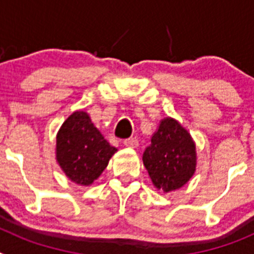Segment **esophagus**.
Wrapping results in <instances>:
<instances>
[{"instance_id":"1","label":"esophagus","mask_w":254,"mask_h":254,"mask_svg":"<svg viewBox=\"0 0 254 254\" xmlns=\"http://www.w3.org/2000/svg\"><path fill=\"white\" fill-rule=\"evenodd\" d=\"M123 145H125L126 147H131V149H134V147L138 146V140L136 137L127 138V140L123 141Z\"/></svg>"}]
</instances>
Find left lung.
<instances>
[{"mask_svg": "<svg viewBox=\"0 0 254 254\" xmlns=\"http://www.w3.org/2000/svg\"><path fill=\"white\" fill-rule=\"evenodd\" d=\"M142 161L154 187L169 193L183 187L193 177L197 165L196 143L178 121L167 117L152 134Z\"/></svg>", "mask_w": 254, "mask_h": 254, "instance_id": "obj_1", "label": "left lung"}]
</instances>
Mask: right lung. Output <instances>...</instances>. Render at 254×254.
Returning <instances> with one entry per match:
<instances>
[{
	"instance_id": "add662e5",
	"label": "right lung",
	"mask_w": 254,
	"mask_h": 254,
	"mask_svg": "<svg viewBox=\"0 0 254 254\" xmlns=\"http://www.w3.org/2000/svg\"><path fill=\"white\" fill-rule=\"evenodd\" d=\"M114 152L116 147L109 145L84 111L73 112L56 138V160L67 178L78 186L93 185Z\"/></svg>"
}]
</instances>
